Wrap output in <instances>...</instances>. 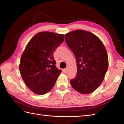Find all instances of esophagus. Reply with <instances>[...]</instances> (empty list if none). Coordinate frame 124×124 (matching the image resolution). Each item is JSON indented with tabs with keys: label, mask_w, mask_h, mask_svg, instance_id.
<instances>
[{
	"label": "esophagus",
	"mask_w": 124,
	"mask_h": 124,
	"mask_svg": "<svg viewBox=\"0 0 124 124\" xmlns=\"http://www.w3.org/2000/svg\"><path fill=\"white\" fill-rule=\"evenodd\" d=\"M68 67H67L66 68H65V69H64V71L65 72H67V71H68Z\"/></svg>",
	"instance_id": "1"
}]
</instances>
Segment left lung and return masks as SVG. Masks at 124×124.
<instances>
[{
	"instance_id": "8db88e82",
	"label": "left lung",
	"mask_w": 124,
	"mask_h": 124,
	"mask_svg": "<svg viewBox=\"0 0 124 124\" xmlns=\"http://www.w3.org/2000/svg\"><path fill=\"white\" fill-rule=\"evenodd\" d=\"M65 41L77 62V75L70 80L71 85L81 94L92 93L101 85L108 68L104 45L96 36L83 30L67 33Z\"/></svg>"
}]
</instances>
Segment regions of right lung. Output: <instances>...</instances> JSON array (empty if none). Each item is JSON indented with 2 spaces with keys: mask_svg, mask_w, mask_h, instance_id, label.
I'll return each instance as SVG.
<instances>
[{
  "mask_svg": "<svg viewBox=\"0 0 124 124\" xmlns=\"http://www.w3.org/2000/svg\"><path fill=\"white\" fill-rule=\"evenodd\" d=\"M64 36L40 32L31 39L21 58L22 77L34 93L43 95L51 90L62 70L55 66L53 53L64 41Z\"/></svg>",
  "mask_w": 124,
  "mask_h": 124,
  "instance_id": "right-lung-1",
  "label": "right lung"
}]
</instances>
